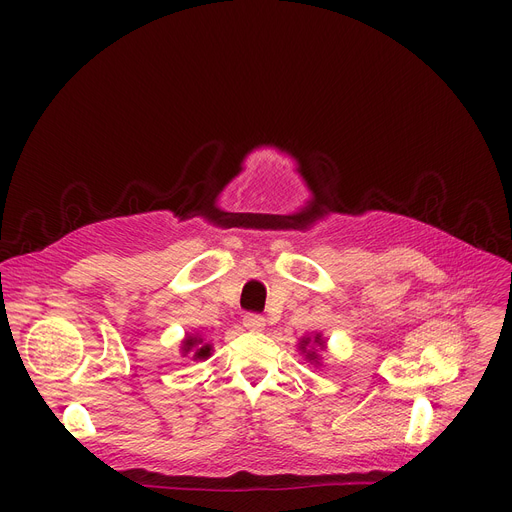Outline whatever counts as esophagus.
I'll use <instances>...</instances> for the list:
<instances>
[{
    "instance_id": "esophagus-1",
    "label": "esophagus",
    "mask_w": 512,
    "mask_h": 512,
    "mask_svg": "<svg viewBox=\"0 0 512 512\" xmlns=\"http://www.w3.org/2000/svg\"><path fill=\"white\" fill-rule=\"evenodd\" d=\"M242 324H245V328H249V330H261L265 326V319L259 313H247L245 317H242Z\"/></svg>"
}]
</instances>
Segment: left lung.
<instances>
[{"instance_id":"obj_1","label":"left lung","mask_w":512,"mask_h":512,"mask_svg":"<svg viewBox=\"0 0 512 512\" xmlns=\"http://www.w3.org/2000/svg\"><path fill=\"white\" fill-rule=\"evenodd\" d=\"M309 342H311V338H303L301 340V348H303V351H305V348L309 346ZM315 342L319 344V346H324V340H321V336H315ZM307 357L313 361V359H317V355L315 353H307Z\"/></svg>"}]
</instances>
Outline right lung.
<instances>
[{"mask_svg":"<svg viewBox=\"0 0 512 512\" xmlns=\"http://www.w3.org/2000/svg\"><path fill=\"white\" fill-rule=\"evenodd\" d=\"M182 351H184V353H193L195 359H205V357H209V353H211V346H209V344H203L201 338L188 336V338L184 340Z\"/></svg>","mask_w":512,"mask_h":512,"instance_id":"obj_1","label":"right lung"}]
</instances>
